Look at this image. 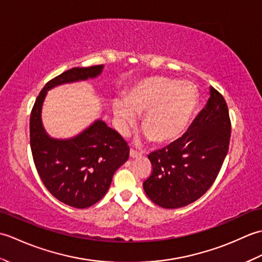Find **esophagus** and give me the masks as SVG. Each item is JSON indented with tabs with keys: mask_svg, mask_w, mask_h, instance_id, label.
<instances>
[{
	"mask_svg": "<svg viewBox=\"0 0 262 262\" xmlns=\"http://www.w3.org/2000/svg\"><path fill=\"white\" fill-rule=\"evenodd\" d=\"M129 157L132 158V159H135V158H138V157H142V153H140V152H137V151H135V149H130V152H129Z\"/></svg>",
	"mask_w": 262,
	"mask_h": 262,
	"instance_id": "obj_1",
	"label": "esophagus"
}]
</instances>
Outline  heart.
<instances>
[{"label": "heart", "instance_id": "heart-1", "mask_svg": "<svg viewBox=\"0 0 262 262\" xmlns=\"http://www.w3.org/2000/svg\"><path fill=\"white\" fill-rule=\"evenodd\" d=\"M198 103L197 92L188 82L177 83L164 76L147 77L135 83L124 96L115 100L113 114L121 134L143 115L142 128L159 145L176 142L187 132Z\"/></svg>", "mask_w": 262, "mask_h": 262}]
</instances>
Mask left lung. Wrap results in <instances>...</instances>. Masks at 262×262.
I'll list each match as a JSON object with an SVG mask.
<instances>
[{"instance_id":"obj_1","label":"left lung","mask_w":262,"mask_h":262,"mask_svg":"<svg viewBox=\"0 0 262 262\" xmlns=\"http://www.w3.org/2000/svg\"><path fill=\"white\" fill-rule=\"evenodd\" d=\"M230 137L227 104L210 86L207 103L183 136L148 155L153 170L143 182L147 197L168 209L196 202L219 174L229 151Z\"/></svg>"}]
</instances>
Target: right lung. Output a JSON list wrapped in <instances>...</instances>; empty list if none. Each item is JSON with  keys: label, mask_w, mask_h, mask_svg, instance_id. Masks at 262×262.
<instances>
[{"label": "right lung", "mask_w": 262, "mask_h": 262, "mask_svg": "<svg viewBox=\"0 0 262 262\" xmlns=\"http://www.w3.org/2000/svg\"><path fill=\"white\" fill-rule=\"evenodd\" d=\"M102 70L103 65L73 68L54 77L39 93L30 115V146L38 174L55 198L75 208L90 207L107 193L116 170L129 157V146L100 119L74 137L53 138L42 126L41 108L48 90L94 79Z\"/></svg>", "instance_id": "add662e5"}]
</instances>
